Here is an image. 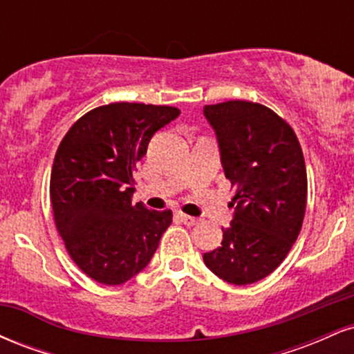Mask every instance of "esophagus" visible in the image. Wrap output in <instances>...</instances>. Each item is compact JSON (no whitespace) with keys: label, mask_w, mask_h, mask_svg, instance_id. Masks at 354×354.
Here are the masks:
<instances>
[{"label":"esophagus","mask_w":354,"mask_h":354,"mask_svg":"<svg viewBox=\"0 0 354 354\" xmlns=\"http://www.w3.org/2000/svg\"><path fill=\"white\" fill-rule=\"evenodd\" d=\"M180 219L183 223H185L186 226H196L198 223H200V218H194V216H189V214H185V213H180L178 214Z\"/></svg>","instance_id":"obj_1"}]
</instances>
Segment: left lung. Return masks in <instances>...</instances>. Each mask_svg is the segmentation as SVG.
I'll return each mask as SVG.
<instances>
[{
	"label": "left lung",
	"instance_id": "1",
	"mask_svg": "<svg viewBox=\"0 0 354 354\" xmlns=\"http://www.w3.org/2000/svg\"><path fill=\"white\" fill-rule=\"evenodd\" d=\"M226 180L234 188V218L205 265L231 284L266 278L283 263L301 231L308 178L301 145L290 124L253 101L206 104Z\"/></svg>",
	"mask_w": 354,
	"mask_h": 354
}]
</instances>
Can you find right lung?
Here are the masks:
<instances>
[{
  "instance_id": "add662e5",
  "label": "right lung",
  "mask_w": 354,
  "mask_h": 354,
  "mask_svg": "<svg viewBox=\"0 0 354 354\" xmlns=\"http://www.w3.org/2000/svg\"><path fill=\"white\" fill-rule=\"evenodd\" d=\"M180 113L109 103L81 116L61 140L50 180L53 218L68 254L95 281L115 286L140 273L171 225V209L133 205V171L151 136Z\"/></svg>"
}]
</instances>
